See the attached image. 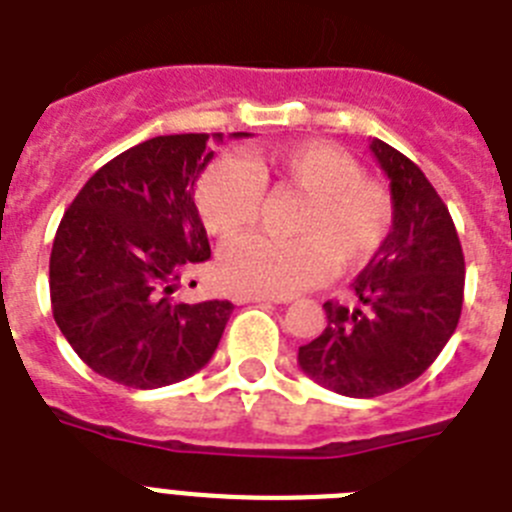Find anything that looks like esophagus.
I'll return each mask as SVG.
<instances>
[{
	"label": "esophagus",
	"mask_w": 512,
	"mask_h": 512,
	"mask_svg": "<svg viewBox=\"0 0 512 512\" xmlns=\"http://www.w3.org/2000/svg\"><path fill=\"white\" fill-rule=\"evenodd\" d=\"M235 303H282V298H274V295H259V293H240L235 295Z\"/></svg>",
	"instance_id": "34e87169"
}]
</instances>
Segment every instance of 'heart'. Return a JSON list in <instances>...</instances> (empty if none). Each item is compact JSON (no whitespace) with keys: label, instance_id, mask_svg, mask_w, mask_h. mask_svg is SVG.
Masks as SVG:
<instances>
[{"label":"heart","instance_id":"obj_1","mask_svg":"<svg viewBox=\"0 0 512 512\" xmlns=\"http://www.w3.org/2000/svg\"><path fill=\"white\" fill-rule=\"evenodd\" d=\"M303 196L293 222L295 240L243 235L219 253V282L235 293L285 295L324 282L332 266L356 269L384 246L392 227V198L379 180L361 175L337 143L301 141L243 159H222L198 180L196 204L214 235L232 238L259 219L261 184Z\"/></svg>","mask_w":512,"mask_h":512}]
</instances>
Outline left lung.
I'll return each mask as SVG.
<instances>
[{
  "label": "left lung",
  "mask_w": 512,
  "mask_h": 512,
  "mask_svg": "<svg viewBox=\"0 0 512 512\" xmlns=\"http://www.w3.org/2000/svg\"><path fill=\"white\" fill-rule=\"evenodd\" d=\"M390 180L392 230L353 282L356 306L327 301V327L298 348L303 374L345 398H377L418 379L463 308L466 261L445 201L416 164L374 138Z\"/></svg>",
  "instance_id": "obj_1"
}]
</instances>
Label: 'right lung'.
<instances>
[{
    "mask_svg": "<svg viewBox=\"0 0 512 512\" xmlns=\"http://www.w3.org/2000/svg\"><path fill=\"white\" fill-rule=\"evenodd\" d=\"M206 143V133L156 135L122 151L80 188L54 238L49 293L59 332L88 369L133 390L204 369L235 308L172 298L211 259L193 201L214 156Z\"/></svg>",
    "mask_w": 512,
    "mask_h": 512,
    "instance_id": "add662e5",
    "label": "right lung"
}]
</instances>
